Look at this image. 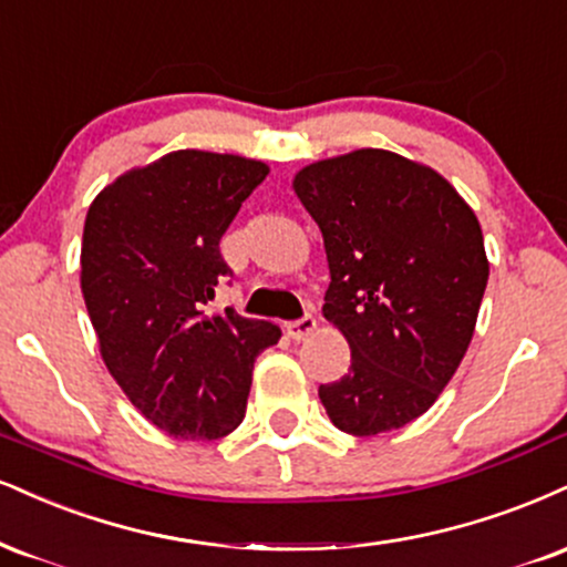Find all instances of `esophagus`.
I'll list each match as a JSON object with an SVG mask.
<instances>
[{
    "label": "esophagus",
    "mask_w": 567,
    "mask_h": 567,
    "mask_svg": "<svg viewBox=\"0 0 567 567\" xmlns=\"http://www.w3.org/2000/svg\"><path fill=\"white\" fill-rule=\"evenodd\" d=\"M285 330H288V336H290L292 340H303V338H309L313 330H317V319H313V317L296 319V322L285 324Z\"/></svg>",
    "instance_id": "obj_1"
}]
</instances>
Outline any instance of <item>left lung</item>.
Listing matches in <instances>:
<instances>
[{
  "label": "left lung",
  "instance_id": "1",
  "mask_svg": "<svg viewBox=\"0 0 567 567\" xmlns=\"http://www.w3.org/2000/svg\"><path fill=\"white\" fill-rule=\"evenodd\" d=\"M330 264L322 313L351 367L319 385L338 431L378 435L435 404L473 340L488 258L475 210L431 166L361 147L292 179Z\"/></svg>",
  "mask_w": 567,
  "mask_h": 567
}]
</instances>
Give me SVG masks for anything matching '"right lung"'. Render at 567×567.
Listing matches in <instances>:
<instances>
[{
  "label": "right lung",
  "instance_id": "add662e5",
  "mask_svg": "<svg viewBox=\"0 0 567 567\" xmlns=\"http://www.w3.org/2000/svg\"><path fill=\"white\" fill-rule=\"evenodd\" d=\"M261 161L176 150L107 184L89 206L81 292L107 372L155 427L216 441L240 425L254 361L282 330L206 313L231 275L221 235L266 179Z\"/></svg>",
  "mask_w": 567,
  "mask_h": 567
}]
</instances>
